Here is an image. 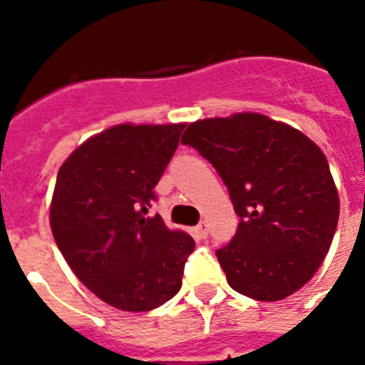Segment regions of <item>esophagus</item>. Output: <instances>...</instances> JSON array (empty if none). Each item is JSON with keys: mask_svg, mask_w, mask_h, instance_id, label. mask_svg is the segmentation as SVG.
Masks as SVG:
<instances>
[{"mask_svg": "<svg viewBox=\"0 0 365 365\" xmlns=\"http://www.w3.org/2000/svg\"><path fill=\"white\" fill-rule=\"evenodd\" d=\"M195 233H197V237H200V239H206V237H208V223L200 222L199 225L195 227Z\"/></svg>", "mask_w": 365, "mask_h": 365, "instance_id": "34e87169", "label": "esophagus"}]
</instances>
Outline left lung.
Returning <instances> with one entry per match:
<instances>
[{
    "instance_id": "1",
    "label": "left lung",
    "mask_w": 365,
    "mask_h": 365,
    "mask_svg": "<svg viewBox=\"0 0 365 365\" xmlns=\"http://www.w3.org/2000/svg\"><path fill=\"white\" fill-rule=\"evenodd\" d=\"M182 143L210 160L240 217L233 240L216 252L229 286L257 301L303 288L339 222L322 149L294 126L250 111L191 123Z\"/></svg>"
}]
</instances>
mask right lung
I'll use <instances>...</instances> for the list:
<instances>
[{
    "instance_id": "1",
    "label": "right lung",
    "mask_w": 365,
    "mask_h": 365,
    "mask_svg": "<svg viewBox=\"0 0 365 365\" xmlns=\"http://www.w3.org/2000/svg\"><path fill=\"white\" fill-rule=\"evenodd\" d=\"M183 128L111 126L83 142L56 176L48 214L56 246L76 277L119 311H151L182 288L195 240L149 208Z\"/></svg>"
}]
</instances>
